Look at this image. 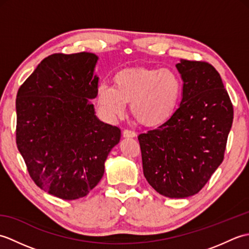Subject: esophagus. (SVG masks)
<instances>
[{
  "instance_id": "1",
  "label": "esophagus",
  "mask_w": 249,
  "mask_h": 249,
  "mask_svg": "<svg viewBox=\"0 0 249 249\" xmlns=\"http://www.w3.org/2000/svg\"><path fill=\"white\" fill-rule=\"evenodd\" d=\"M123 137H126V138H134V137H136V133L131 129H124Z\"/></svg>"
}]
</instances>
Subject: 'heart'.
Segmentation results:
<instances>
[{
    "label": "heart",
    "mask_w": 249,
    "mask_h": 249,
    "mask_svg": "<svg viewBox=\"0 0 249 249\" xmlns=\"http://www.w3.org/2000/svg\"><path fill=\"white\" fill-rule=\"evenodd\" d=\"M114 87L102 83L97 89V103L109 119L125 113L130 103L131 112L146 126L166 122L177 108L182 84L176 72L163 68H134L114 76Z\"/></svg>",
    "instance_id": "b5f03b06"
}]
</instances>
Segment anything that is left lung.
Returning <instances> with one entry per match:
<instances>
[{
  "mask_svg": "<svg viewBox=\"0 0 249 249\" xmlns=\"http://www.w3.org/2000/svg\"><path fill=\"white\" fill-rule=\"evenodd\" d=\"M178 108L160 127L138 136L143 174L157 193L186 198L199 193L224 160L233 106L208 62L181 60Z\"/></svg>",
  "mask_w": 249,
  "mask_h": 249,
  "instance_id": "left-lung-1",
  "label": "left lung"
}]
</instances>
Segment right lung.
Here are the masks:
<instances>
[{
  "instance_id": "right-lung-1",
  "label": "right lung",
  "mask_w": 249,
  "mask_h": 249,
  "mask_svg": "<svg viewBox=\"0 0 249 249\" xmlns=\"http://www.w3.org/2000/svg\"><path fill=\"white\" fill-rule=\"evenodd\" d=\"M97 55L45 57L18 89L16 143L31 178L63 200L87 196L105 172L121 129L95 115Z\"/></svg>"
}]
</instances>
